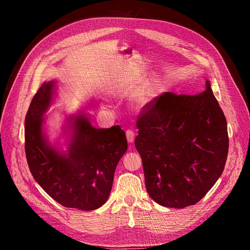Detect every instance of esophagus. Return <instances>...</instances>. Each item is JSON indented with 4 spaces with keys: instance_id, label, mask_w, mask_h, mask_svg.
I'll use <instances>...</instances> for the list:
<instances>
[{
    "instance_id": "34e87169",
    "label": "esophagus",
    "mask_w": 250,
    "mask_h": 250,
    "mask_svg": "<svg viewBox=\"0 0 250 250\" xmlns=\"http://www.w3.org/2000/svg\"><path fill=\"white\" fill-rule=\"evenodd\" d=\"M125 134H126V140H127V142L128 143H132L134 141V139H135V133H134V131L127 130L125 132Z\"/></svg>"
}]
</instances>
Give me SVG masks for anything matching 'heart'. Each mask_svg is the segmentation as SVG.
<instances>
[{
	"label": "heart",
	"mask_w": 250,
	"mask_h": 250,
	"mask_svg": "<svg viewBox=\"0 0 250 250\" xmlns=\"http://www.w3.org/2000/svg\"><path fill=\"white\" fill-rule=\"evenodd\" d=\"M160 84L158 81H154L147 85V87L146 88V90L143 91V93L140 96V102L142 104H146L149 102V100L151 99V96L156 93V91L158 90Z\"/></svg>",
	"instance_id": "1"
}]
</instances>
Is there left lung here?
<instances>
[{
	"label": "left lung",
	"mask_w": 250,
	"mask_h": 250,
	"mask_svg": "<svg viewBox=\"0 0 250 250\" xmlns=\"http://www.w3.org/2000/svg\"><path fill=\"white\" fill-rule=\"evenodd\" d=\"M146 186L157 204L195 205L219 179L227 162V118L210 82L196 95L166 92L143 107L137 120Z\"/></svg>",
	"instance_id": "left-lung-1"
}]
</instances>
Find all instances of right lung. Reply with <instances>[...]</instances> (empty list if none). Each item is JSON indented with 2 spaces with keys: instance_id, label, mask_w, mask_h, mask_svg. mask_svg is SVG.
<instances>
[{
  "instance_id": "1",
  "label": "right lung",
  "mask_w": 250,
  "mask_h": 250,
  "mask_svg": "<svg viewBox=\"0 0 250 250\" xmlns=\"http://www.w3.org/2000/svg\"><path fill=\"white\" fill-rule=\"evenodd\" d=\"M55 82H44L32 100L25 119V150L30 171L54 200L65 208L92 211L106 203L115 168L127 149L119 125L96 128L85 114L68 118L72 135L67 154L47 142L42 130ZM69 125V126H70Z\"/></svg>"
}]
</instances>
